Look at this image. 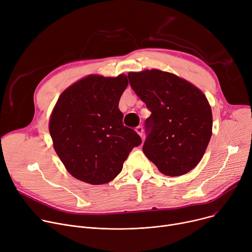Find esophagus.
Instances as JSON below:
<instances>
[{
    "label": "esophagus",
    "instance_id": "esophagus-1",
    "mask_svg": "<svg viewBox=\"0 0 252 252\" xmlns=\"http://www.w3.org/2000/svg\"><path fill=\"white\" fill-rule=\"evenodd\" d=\"M135 131L138 133V135H139L140 137H142V134H143V127H142V126H137L136 129H135Z\"/></svg>",
    "mask_w": 252,
    "mask_h": 252
}]
</instances>
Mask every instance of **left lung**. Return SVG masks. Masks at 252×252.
<instances>
[{"label":"left lung","mask_w":252,"mask_h":252,"mask_svg":"<svg viewBox=\"0 0 252 252\" xmlns=\"http://www.w3.org/2000/svg\"><path fill=\"white\" fill-rule=\"evenodd\" d=\"M132 90L152 114L142 151L158 171L181 176L195 168L212 137L213 115L208 98L196 86L158 69L130 72Z\"/></svg>","instance_id":"obj_1"}]
</instances>
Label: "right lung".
Wrapping results in <instances>:
<instances>
[{
  "label": "right lung",
  "instance_id": "right-lung-1",
  "mask_svg": "<svg viewBox=\"0 0 252 252\" xmlns=\"http://www.w3.org/2000/svg\"><path fill=\"white\" fill-rule=\"evenodd\" d=\"M127 85L124 74L88 75L59 96L50 118V134L74 178L93 185L112 181L133 147L141 143L137 133L123 125L118 108Z\"/></svg>",
  "mask_w": 252,
  "mask_h": 252
}]
</instances>
